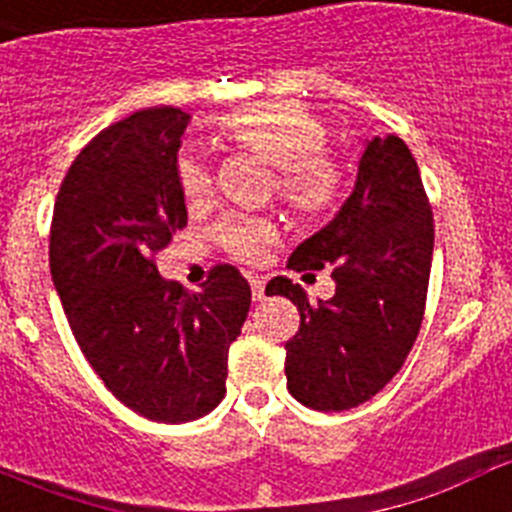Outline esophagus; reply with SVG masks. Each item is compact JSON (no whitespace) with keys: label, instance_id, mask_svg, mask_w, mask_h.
Wrapping results in <instances>:
<instances>
[{"label":"esophagus","instance_id":"1","mask_svg":"<svg viewBox=\"0 0 512 512\" xmlns=\"http://www.w3.org/2000/svg\"><path fill=\"white\" fill-rule=\"evenodd\" d=\"M248 282H251V289H253V300L264 302L266 300V295H264V279H261V277H248Z\"/></svg>","mask_w":512,"mask_h":512}]
</instances>
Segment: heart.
Returning a JSON list of instances; mask_svg holds the SVG:
<instances>
[{"mask_svg":"<svg viewBox=\"0 0 512 512\" xmlns=\"http://www.w3.org/2000/svg\"><path fill=\"white\" fill-rule=\"evenodd\" d=\"M235 146L256 153L274 166V189L279 200L297 215H320L338 200L341 169L323 151V122L297 104H256L228 115L220 125ZM176 182L184 200L200 202L210 192V171L197 153H184L176 164ZM217 241L235 259H259L271 228L248 215H225L217 223Z\"/></svg>","mask_w":512,"mask_h":512,"instance_id":"obj_1","label":"heart"}]
</instances>
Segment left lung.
Wrapping results in <instances>:
<instances>
[{
  "label": "left lung",
  "instance_id": "1",
  "mask_svg": "<svg viewBox=\"0 0 512 512\" xmlns=\"http://www.w3.org/2000/svg\"><path fill=\"white\" fill-rule=\"evenodd\" d=\"M433 259V215L413 153L397 135L369 138L354 192L336 217L292 251L289 269H325L336 295L274 277L269 295L300 310L284 343L287 390L312 410L338 413L372 400L408 359L423 323Z\"/></svg>",
  "mask_w": 512,
  "mask_h": 512
}]
</instances>
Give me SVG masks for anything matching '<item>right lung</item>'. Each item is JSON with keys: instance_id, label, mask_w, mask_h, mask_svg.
Returning a JSON list of instances; mask_svg holds the SVG:
<instances>
[{"instance_id": "obj_1", "label": "right lung", "mask_w": 512, "mask_h": 512, "mask_svg": "<svg viewBox=\"0 0 512 512\" xmlns=\"http://www.w3.org/2000/svg\"><path fill=\"white\" fill-rule=\"evenodd\" d=\"M189 115L148 107L94 135L58 189L51 277L71 333L104 387L156 423H187L225 397L230 343L251 287L230 264L202 292L158 274L187 225L176 158Z\"/></svg>"}]
</instances>
